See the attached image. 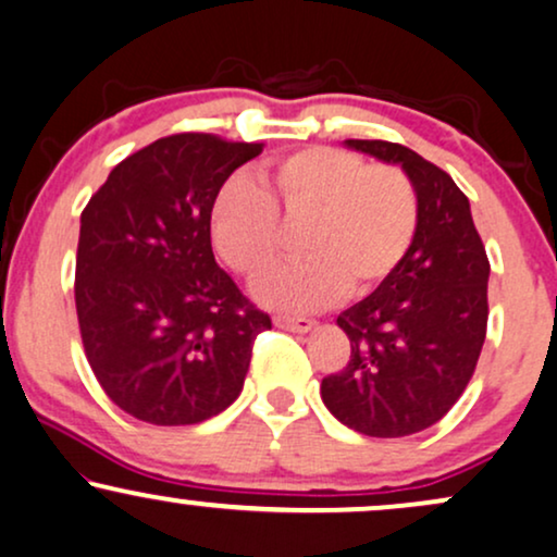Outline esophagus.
<instances>
[{"mask_svg": "<svg viewBox=\"0 0 557 557\" xmlns=\"http://www.w3.org/2000/svg\"><path fill=\"white\" fill-rule=\"evenodd\" d=\"M274 326L293 331V334H308L315 329L313 319H290V315H274Z\"/></svg>", "mask_w": 557, "mask_h": 557, "instance_id": "1", "label": "esophagus"}]
</instances>
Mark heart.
Instances as JSON below:
<instances>
[{"instance_id":"heart-1","label":"heart","mask_w":557,"mask_h":557,"mask_svg":"<svg viewBox=\"0 0 557 557\" xmlns=\"http://www.w3.org/2000/svg\"><path fill=\"white\" fill-rule=\"evenodd\" d=\"M302 223L300 262L255 287L264 306L306 313L339 295L360 298L406 257L419 226V195L404 169L351 151L311 146L257 174L234 177L210 206V238L223 262L257 280L283 255L280 218Z\"/></svg>"}]
</instances>
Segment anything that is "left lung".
Wrapping results in <instances>:
<instances>
[{"label":"left lung","mask_w":557,"mask_h":557,"mask_svg":"<svg viewBox=\"0 0 557 557\" xmlns=\"http://www.w3.org/2000/svg\"><path fill=\"white\" fill-rule=\"evenodd\" d=\"M344 146L404 169L419 195V226L396 270L336 319L351 357L323 377L321 398L355 432L408 436L445 417L473 377L491 264L468 197L447 172L391 140Z\"/></svg>","instance_id":"obj_1"}]
</instances>
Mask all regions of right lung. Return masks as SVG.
Masks as SVG:
<instances>
[{
    "label": "right lung",
    "mask_w": 557,
    "mask_h": 557,
    "mask_svg": "<svg viewBox=\"0 0 557 557\" xmlns=\"http://www.w3.org/2000/svg\"><path fill=\"white\" fill-rule=\"evenodd\" d=\"M264 144L177 133L131 153L82 213L76 315L102 391L157 426L213 419L244 388L270 315L215 264L210 206Z\"/></svg>",
    "instance_id": "1"
}]
</instances>
